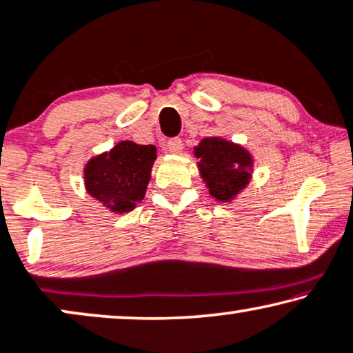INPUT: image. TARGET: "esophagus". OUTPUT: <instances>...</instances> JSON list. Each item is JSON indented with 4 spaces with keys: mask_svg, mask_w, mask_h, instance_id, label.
Segmentation results:
<instances>
[{
    "mask_svg": "<svg viewBox=\"0 0 353 353\" xmlns=\"http://www.w3.org/2000/svg\"><path fill=\"white\" fill-rule=\"evenodd\" d=\"M182 147H184V143H182V140L179 137L169 139L168 143H166L168 152H171V153H181Z\"/></svg>",
    "mask_w": 353,
    "mask_h": 353,
    "instance_id": "34e87169",
    "label": "esophagus"
}]
</instances>
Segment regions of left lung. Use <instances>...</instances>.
I'll use <instances>...</instances> for the list:
<instances>
[{
    "instance_id": "8db88e82",
    "label": "left lung",
    "mask_w": 353,
    "mask_h": 353,
    "mask_svg": "<svg viewBox=\"0 0 353 353\" xmlns=\"http://www.w3.org/2000/svg\"><path fill=\"white\" fill-rule=\"evenodd\" d=\"M195 154L200 158L201 176L206 181L210 194L216 200H231L250 179L248 168L252 164V158L239 145L218 137H210L201 140L195 148Z\"/></svg>"
}]
</instances>
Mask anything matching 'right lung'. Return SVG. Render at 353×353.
Instances as JSON below:
<instances>
[{"label":"right lung","mask_w":353,"mask_h":353,"mask_svg":"<svg viewBox=\"0 0 353 353\" xmlns=\"http://www.w3.org/2000/svg\"><path fill=\"white\" fill-rule=\"evenodd\" d=\"M154 158L153 145L121 142L87 164L88 194L117 213L130 211L145 196Z\"/></svg>","instance_id":"add662e5"}]
</instances>
